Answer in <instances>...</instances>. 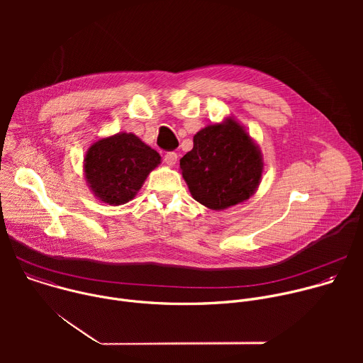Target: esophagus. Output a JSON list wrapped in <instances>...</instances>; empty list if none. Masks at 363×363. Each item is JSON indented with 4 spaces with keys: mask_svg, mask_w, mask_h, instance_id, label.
Here are the masks:
<instances>
[{
    "mask_svg": "<svg viewBox=\"0 0 363 363\" xmlns=\"http://www.w3.org/2000/svg\"><path fill=\"white\" fill-rule=\"evenodd\" d=\"M164 160H165V162H167L169 167H174V165L177 164V161H178V155H177L175 152H168V153H165Z\"/></svg>",
    "mask_w": 363,
    "mask_h": 363,
    "instance_id": "34e87169",
    "label": "esophagus"
}]
</instances>
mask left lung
<instances>
[{
	"instance_id": "1",
	"label": "left lung",
	"mask_w": 363,
	"mask_h": 363,
	"mask_svg": "<svg viewBox=\"0 0 363 363\" xmlns=\"http://www.w3.org/2000/svg\"><path fill=\"white\" fill-rule=\"evenodd\" d=\"M195 201L221 211L247 201L263 175V155L245 128L233 116L205 126L179 162Z\"/></svg>"
}]
</instances>
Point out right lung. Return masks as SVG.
I'll use <instances>...</instances> for the list:
<instances>
[{"mask_svg":"<svg viewBox=\"0 0 363 363\" xmlns=\"http://www.w3.org/2000/svg\"><path fill=\"white\" fill-rule=\"evenodd\" d=\"M161 164L160 153L136 135L121 132L90 145L84 178L97 199L122 205L135 198L145 179Z\"/></svg>","mask_w":363,"mask_h":363,"instance_id":"1","label":"right lung"}]
</instances>
